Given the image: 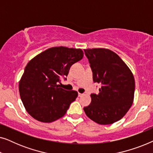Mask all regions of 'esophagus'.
<instances>
[{
    "mask_svg": "<svg viewBox=\"0 0 153 153\" xmlns=\"http://www.w3.org/2000/svg\"><path fill=\"white\" fill-rule=\"evenodd\" d=\"M83 95H84V94H83V93H78L79 97H81V96H83Z\"/></svg>",
    "mask_w": 153,
    "mask_h": 153,
    "instance_id": "1",
    "label": "esophagus"
}]
</instances>
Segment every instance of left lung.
<instances>
[{
    "label": "left lung",
    "mask_w": 153,
    "mask_h": 153,
    "mask_svg": "<svg viewBox=\"0 0 153 153\" xmlns=\"http://www.w3.org/2000/svg\"><path fill=\"white\" fill-rule=\"evenodd\" d=\"M95 83L101 85L99 94H91V103L83 108L86 116L100 125L120 120L133 103L135 81L123 60L107 49H84Z\"/></svg>",
    "instance_id": "obj_1"
}]
</instances>
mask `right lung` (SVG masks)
Returning <instances> with one entry per match:
<instances>
[{
	"label": "right lung",
	"instance_id": "add662e5",
	"mask_svg": "<svg viewBox=\"0 0 153 153\" xmlns=\"http://www.w3.org/2000/svg\"><path fill=\"white\" fill-rule=\"evenodd\" d=\"M81 49L56 47L28 62L19 84L20 97L29 114L37 120L51 123L66 114L78 93L60 87L71 66L83 58Z\"/></svg>",
	"mask_w": 153,
	"mask_h": 153
}]
</instances>
